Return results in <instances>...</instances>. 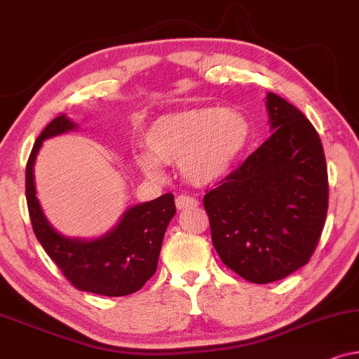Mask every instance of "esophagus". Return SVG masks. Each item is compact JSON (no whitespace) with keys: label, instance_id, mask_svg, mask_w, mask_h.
Listing matches in <instances>:
<instances>
[{"label":"esophagus","instance_id":"34e87169","mask_svg":"<svg viewBox=\"0 0 359 359\" xmlns=\"http://www.w3.org/2000/svg\"><path fill=\"white\" fill-rule=\"evenodd\" d=\"M176 208H178L180 210H184L188 208H196V205L199 204V201L196 198H191V196H186V194H181L176 198Z\"/></svg>","mask_w":359,"mask_h":359}]
</instances>
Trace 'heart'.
<instances>
[{
	"instance_id": "1",
	"label": "heart",
	"mask_w": 359,
	"mask_h": 359,
	"mask_svg": "<svg viewBox=\"0 0 359 359\" xmlns=\"http://www.w3.org/2000/svg\"><path fill=\"white\" fill-rule=\"evenodd\" d=\"M252 127L235 109L199 107L161 116L149 127V154L135 155L147 176L158 178L161 163H180L193 184L205 186L222 180L247 149Z\"/></svg>"
}]
</instances>
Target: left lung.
Instances as JSON below:
<instances>
[{"mask_svg": "<svg viewBox=\"0 0 359 359\" xmlns=\"http://www.w3.org/2000/svg\"><path fill=\"white\" fill-rule=\"evenodd\" d=\"M273 134L204 196L215 252L250 283L283 279L309 263L328 209L317 130L297 107L266 95Z\"/></svg>", "mask_w": 359, "mask_h": 359, "instance_id": "8db88e82", "label": "left lung"}]
</instances>
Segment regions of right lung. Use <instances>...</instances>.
Here are the masks:
<instances>
[{"mask_svg":"<svg viewBox=\"0 0 359 359\" xmlns=\"http://www.w3.org/2000/svg\"><path fill=\"white\" fill-rule=\"evenodd\" d=\"M76 129L65 114L58 116L37 137L26 166V199L32 230L52 262L80 291L119 297L137 292L154 276L165 230L176 212L175 198L166 193L137 204L122 214L119 224L102 237L68 238L48 224L34 186V163L42 142Z\"/></svg>","mask_w":359,"mask_h":359,"instance_id":"1","label":"right lung"}]
</instances>
